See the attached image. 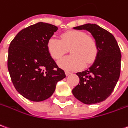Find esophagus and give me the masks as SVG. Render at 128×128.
<instances>
[{
	"instance_id": "34e87169",
	"label": "esophagus",
	"mask_w": 128,
	"mask_h": 128,
	"mask_svg": "<svg viewBox=\"0 0 128 128\" xmlns=\"http://www.w3.org/2000/svg\"><path fill=\"white\" fill-rule=\"evenodd\" d=\"M72 73H70V72H68V71H65V74H66V76H68L69 75H70Z\"/></svg>"
}]
</instances>
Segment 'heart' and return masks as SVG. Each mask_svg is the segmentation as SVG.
<instances>
[{
  "instance_id": "heart-1",
  "label": "heart",
  "mask_w": 128,
  "mask_h": 128,
  "mask_svg": "<svg viewBox=\"0 0 128 128\" xmlns=\"http://www.w3.org/2000/svg\"><path fill=\"white\" fill-rule=\"evenodd\" d=\"M46 47L50 56L55 60H60L69 49L70 55L58 62L59 66L66 71L78 70L84 64H92L98 54L95 39L79 30L67 31L62 34L60 39L50 38Z\"/></svg>"
}]
</instances>
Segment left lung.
<instances>
[{
	"label": "left lung",
	"instance_id": "left-lung-1",
	"mask_svg": "<svg viewBox=\"0 0 128 128\" xmlns=\"http://www.w3.org/2000/svg\"><path fill=\"white\" fill-rule=\"evenodd\" d=\"M73 29L89 32L98 46L93 64L86 70L76 73L80 82L72 90L73 96L86 104L104 101L112 93L120 76L121 54L116 40L96 24H86Z\"/></svg>",
	"mask_w": 128,
	"mask_h": 128
}]
</instances>
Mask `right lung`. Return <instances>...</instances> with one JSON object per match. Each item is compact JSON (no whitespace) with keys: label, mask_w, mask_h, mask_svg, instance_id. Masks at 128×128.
Returning <instances> with one entry per match:
<instances>
[{"label":"right lung","mask_w":128,"mask_h":128,"mask_svg":"<svg viewBox=\"0 0 128 128\" xmlns=\"http://www.w3.org/2000/svg\"><path fill=\"white\" fill-rule=\"evenodd\" d=\"M58 29L39 22L20 30L10 44L8 68L12 83L20 95L32 101L50 98L58 82L66 77L46 47Z\"/></svg>","instance_id":"add662e5"}]
</instances>
